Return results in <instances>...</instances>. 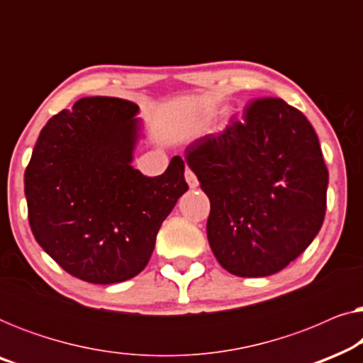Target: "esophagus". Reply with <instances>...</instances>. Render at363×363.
<instances>
[{
	"label": "esophagus",
	"instance_id": "obj_1",
	"mask_svg": "<svg viewBox=\"0 0 363 363\" xmlns=\"http://www.w3.org/2000/svg\"><path fill=\"white\" fill-rule=\"evenodd\" d=\"M185 178H186V182H188V185H190V188H196L198 185H200V183H198L196 175L190 170V168H186V170H185Z\"/></svg>",
	"mask_w": 363,
	"mask_h": 363
}]
</instances>
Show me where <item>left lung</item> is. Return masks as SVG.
Wrapping results in <instances>:
<instances>
[{"instance_id": "obj_1", "label": "left lung", "mask_w": 363, "mask_h": 363, "mask_svg": "<svg viewBox=\"0 0 363 363\" xmlns=\"http://www.w3.org/2000/svg\"><path fill=\"white\" fill-rule=\"evenodd\" d=\"M185 155L211 203V251L231 274L279 272L319 233L329 172L314 127L282 99H255Z\"/></svg>"}]
</instances>
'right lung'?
<instances>
[{
  "label": "right lung",
  "instance_id": "obj_1",
  "mask_svg": "<svg viewBox=\"0 0 363 363\" xmlns=\"http://www.w3.org/2000/svg\"><path fill=\"white\" fill-rule=\"evenodd\" d=\"M137 104L84 97L48 121L24 172L28 220L39 246L92 284L137 276L157 233L188 190L185 163L145 177L130 165Z\"/></svg>",
  "mask_w": 363,
  "mask_h": 363
}]
</instances>
